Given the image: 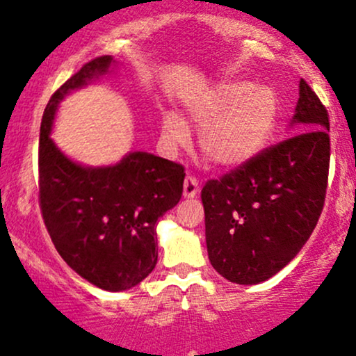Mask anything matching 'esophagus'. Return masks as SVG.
Segmentation results:
<instances>
[{"mask_svg":"<svg viewBox=\"0 0 356 356\" xmlns=\"http://www.w3.org/2000/svg\"><path fill=\"white\" fill-rule=\"evenodd\" d=\"M200 193V182L193 175H188L184 181V197H196Z\"/></svg>","mask_w":356,"mask_h":356,"instance_id":"1","label":"esophagus"}]
</instances>
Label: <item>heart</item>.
<instances>
[{
  "label": "heart",
  "mask_w": 356,
  "mask_h": 356,
  "mask_svg": "<svg viewBox=\"0 0 356 356\" xmlns=\"http://www.w3.org/2000/svg\"><path fill=\"white\" fill-rule=\"evenodd\" d=\"M188 118L200 131L197 143L209 165L234 168L254 159L271 140L280 119V97L268 85L222 81L191 100ZM162 136L170 147H181L189 133L170 112L162 121Z\"/></svg>",
  "instance_id": "1"
}]
</instances>
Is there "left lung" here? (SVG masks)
Masks as SVG:
<instances>
[{
  "instance_id": "8db88e82",
  "label": "left lung",
  "mask_w": 356,
  "mask_h": 356,
  "mask_svg": "<svg viewBox=\"0 0 356 356\" xmlns=\"http://www.w3.org/2000/svg\"><path fill=\"white\" fill-rule=\"evenodd\" d=\"M298 134L271 145L201 191L211 266L237 285L266 282L300 252L323 213L329 114L300 80Z\"/></svg>"
}]
</instances>
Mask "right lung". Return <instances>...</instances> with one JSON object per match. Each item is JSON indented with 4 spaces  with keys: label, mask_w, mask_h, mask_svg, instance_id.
Instances as JSON below:
<instances>
[{
    "label": "right lung",
    "mask_w": 356,
    "mask_h": 356,
    "mask_svg": "<svg viewBox=\"0 0 356 356\" xmlns=\"http://www.w3.org/2000/svg\"><path fill=\"white\" fill-rule=\"evenodd\" d=\"M111 56L81 66L52 93L40 122L39 204L59 256L92 285L122 291L153 271L156 222L182 196L184 167L145 152L112 167H81L49 138L58 104L71 90L107 73Z\"/></svg>",
    "instance_id": "add662e5"
}]
</instances>
